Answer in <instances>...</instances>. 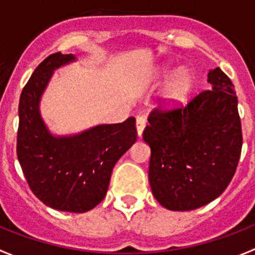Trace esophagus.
Returning a JSON list of instances; mask_svg holds the SVG:
<instances>
[{"instance_id":"esophagus-1","label":"esophagus","mask_w":255,"mask_h":255,"mask_svg":"<svg viewBox=\"0 0 255 255\" xmlns=\"http://www.w3.org/2000/svg\"><path fill=\"white\" fill-rule=\"evenodd\" d=\"M136 131H138V135H142L143 132V129L146 128V124H147V119L146 116H138L136 117Z\"/></svg>"}]
</instances>
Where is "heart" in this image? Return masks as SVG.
<instances>
[{
    "label": "heart",
    "instance_id": "obj_1",
    "mask_svg": "<svg viewBox=\"0 0 255 255\" xmlns=\"http://www.w3.org/2000/svg\"><path fill=\"white\" fill-rule=\"evenodd\" d=\"M191 75L188 71H181L178 73L177 77L170 82L169 86L165 90L164 94V102L168 105H176L181 103L188 95L189 90L191 87Z\"/></svg>",
    "mask_w": 255,
    "mask_h": 255
}]
</instances>
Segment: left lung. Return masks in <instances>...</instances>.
<instances>
[{
	"instance_id": "obj_1",
	"label": "left lung",
	"mask_w": 255,
	"mask_h": 255,
	"mask_svg": "<svg viewBox=\"0 0 255 255\" xmlns=\"http://www.w3.org/2000/svg\"><path fill=\"white\" fill-rule=\"evenodd\" d=\"M208 82L212 90L185 105L153 108L143 131L151 147V190L168 210L189 211L218 198L239 165L243 130L235 86L219 67Z\"/></svg>"
}]
</instances>
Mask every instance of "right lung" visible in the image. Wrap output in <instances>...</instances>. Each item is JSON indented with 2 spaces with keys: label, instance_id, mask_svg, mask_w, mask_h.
<instances>
[{
  "label": "right lung",
  "instance_id": "add662e5",
  "mask_svg": "<svg viewBox=\"0 0 255 255\" xmlns=\"http://www.w3.org/2000/svg\"><path fill=\"white\" fill-rule=\"evenodd\" d=\"M73 54H50L35 69L19 100L16 155L29 189L44 205L86 212L103 201L111 173L136 140L135 119L99 125L75 136L54 138L39 113L40 96L54 69Z\"/></svg>",
  "mask_w": 255,
  "mask_h": 255
}]
</instances>
